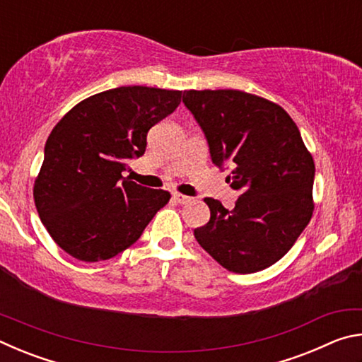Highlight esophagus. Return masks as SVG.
Listing matches in <instances>:
<instances>
[{"label": "esophagus", "instance_id": "34e87169", "mask_svg": "<svg viewBox=\"0 0 362 362\" xmlns=\"http://www.w3.org/2000/svg\"><path fill=\"white\" fill-rule=\"evenodd\" d=\"M173 199H174V203H177V204H187L189 201L188 196L180 194V193H173Z\"/></svg>", "mask_w": 362, "mask_h": 362}]
</instances>
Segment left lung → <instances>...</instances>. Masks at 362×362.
<instances>
[{"label":"left lung","mask_w":362,"mask_h":362,"mask_svg":"<svg viewBox=\"0 0 362 362\" xmlns=\"http://www.w3.org/2000/svg\"><path fill=\"white\" fill-rule=\"evenodd\" d=\"M183 103L209 145L212 163L230 166L240 192L225 209L206 198L211 218L194 238L233 273L265 269L289 252L313 214L315 163L296 122L276 103L243 90H185Z\"/></svg>","instance_id":"8db88e82"}]
</instances>
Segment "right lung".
Here are the masks:
<instances>
[{
	"label": "right lung",
	"mask_w": 362,
	"mask_h": 362,
	"mask_svg": "<svg viewBox=\"0 0 362 362\" xmlns=\"http://www.w3.org/2000/svg\"><path fill=\"white\" fill-rule=\"evenodd\" d=\"M180 90L122 86L79 102L49 134L33 198L42 225L66 254L108 260L132 246L170 194L122 173L146 134L179 107Z\"/></svg>",
	"instance_id": "1"
}]
</instances>
